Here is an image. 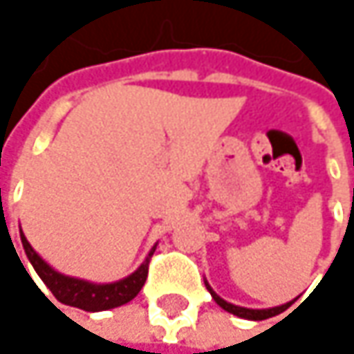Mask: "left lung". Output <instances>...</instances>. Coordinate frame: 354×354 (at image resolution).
<instances>
[{
  "label": "left lung",
  "instance_id": "left-lung-1",
  "mask_svg": "<svg viewBox=\"0 0 354 354\" xmlns=\"http://www.w3.org/2000/svg\"><path fill=\"white\" fill-rule=\"evenodd\" d=\"M205 287L209 289V293H211V297L215 299V304L219 306V308H223L225 312H230V314H234V316H238V318H244V319H254V322H258V319H266V318H272V316H277V314H281V312H285L293 301H289V304H283V306H277V308H268V310H252V308H242V306H234V304H230V301H225V299H221L213 289H211V285L205 281Z\"/></svg>",
  "mask_w": 354,
  "mask_h": 354
}]
</instances>
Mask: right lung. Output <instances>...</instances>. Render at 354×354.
Returning <instances> with one entry per match:
<instances>
[{"label": "right lung", "mask_w": 354, "mask_h": 354, "mask_svg": "<svg viewBox=\"0 0 354 354\" xmlns=\"http://www.w3.org/2000/svg\"><path fill=\"white\" fill-rule=\"evenodd\" d=\"M20 240H22V246H24V252H26L30 264L35 266L36 274L50 289V293L61 304L71 306V308H80V310H86V312H104V310L124 306L131 299H135L137 293L141 291V287L145 285L149 258L153 256L156 246H158L156 244L149 250V254L145 256L141 266L135 272H131L129 277H124L120 281H114V283H92V281L67 277V274L55 270L48 262H44L40 258V254L36 252L35 248L30 246V242L26 240L22 230H20Z\"/></svg>", "instance_id": "add662e5"}]
</instances>
